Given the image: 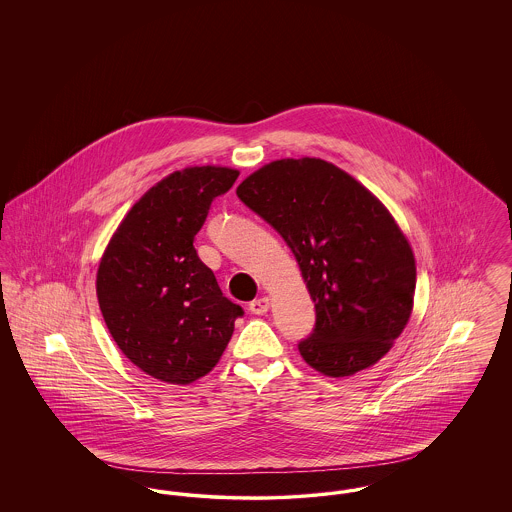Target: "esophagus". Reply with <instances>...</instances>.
<instances>
[{"instance_id":"esophagus-1","label":"esophagus","mask_w":512,"mask_h":512,"mask_svg":"<svg viewBox=\"0 0 512 512\" xmlns=\"http://www.w3.org/2000/svg\"><path fill=\"white\" fill-rule=\"evenodd\" d=\"M268 307H270V299H268V297H259V299H255V301L249 303V311H251L253 315H265L268 311Z\"/></svg>"}]
</instances>
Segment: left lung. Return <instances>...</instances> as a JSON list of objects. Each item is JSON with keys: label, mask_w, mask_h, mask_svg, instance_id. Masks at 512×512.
<instances>
[{"label": "left lung", "mask_w": 512, "mask_h": 512, "mask_svg": "<svg viewBox=\"0 0 512 512\" xmlns=\"http://www.w3.org/2000/svg\"><path fill=\"white\" fill-rule=\"evenodd\" d=\"M284 238L301 268L317 320L299 341L305 363L340 378L378 363L413 311L411 245L390 211L336 165L282 159L236 190Z\"/></svg>", "instance_id": "1"}]
</instances>
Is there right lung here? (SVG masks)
<instances>
[{
	"label": "right lung",
	"instance_id": "obj_1",
	"mask_svg": "<svg viewBox=\"0 0 512 512\" xmlns=\"http://www.w3.org/2000/svg\"><path fill=\"white\" fill-rule=\"evenodd\" d=\"M238 174L209 165L172 172L128 211L101 257L103 320L122 353L161 382L211 372L244 315L194 247L213 199Z\"/></svg>",
	"mask_w": 512,
	"mask_h": 512
}]
</instances>
